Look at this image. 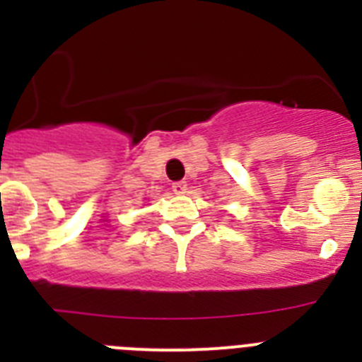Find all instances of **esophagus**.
<instances>
[{"instance_id": "obj_1", "label": "esophagus", "mask_w": 362, "mask_h": 362, "mask_svg": "<svg viewBox=\"0 0 362 362\" xmlns=\"http://www.w3.org/2000/svg\"><path fill=\"white\" fill-rule=\"evenodd\" d=\"M172 190H174V194H177V196H183V194H187V190H188L187 181H177V183H172Z\"/></svg>"}]
</instances>
